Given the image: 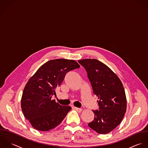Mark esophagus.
<instances>
[{
  "label": "esophagus",
  "instance_id": "esophagus-1",
  "mask_svg": "<svg viewBox=\"0 0 148 148\" xmlns=\"http://www.w3.org/2000/svg\"><path fill=\"white\" fill-rule=\"evenodd\" d=\"M74 109H75V110H76L77 112H81L83 110L82 109L78 108H76V107H74Z\"/></svg>",
  "mask_w": 148,
  "mask_h": 148
}]
</instances>
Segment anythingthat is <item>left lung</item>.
Wrapping results in <instances>:
<instances>
[{
	"label": "left lung",
	"mask_w": 148,
	"mask_h": 148,
	"mask_svg": "<svg viewBox=\"0 0 148 148\" xmlns=\"http://www.w3.org/2000/svg\"><path fill=\"white\" fill-rule=\"evenodd\" d=\"M78 62L86 69L94 93L98 97L99 110H92L89 127L99 134H107L121 122L126 111V98L118 76L106 64L95 59Z\"/></svg>",
	"instance_id": "left-lung-1"
}]
</instances>
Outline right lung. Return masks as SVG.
Returning a JSON list of instances; mask_svg holds the SVG:
<instances>
[{"instance_id":"add662e5","label":"right lung","mask_w":148,"mask_h":148,"mask_svg":"<svg viewBox=\"0 0 148 148\" xmlns=\"http://www.w3.org/2000/svg\"><path fill=\"white\" fill-rule=\"evenodd\" d=\"M80 67L74 60H50L41 66L26 84L22 96L21 108L25 117L38 130L49 131L59 125L71 109L62 106L53 95L66 74Z\"/></svg>"}]
</instances>
